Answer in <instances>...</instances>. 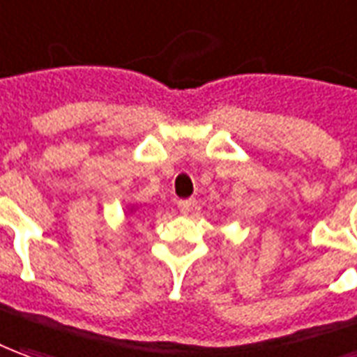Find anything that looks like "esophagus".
Wrapping results in <instances>:
<instances>
[{"instance_id":"esophagus-1","label":"esophagus","mask_w":357,"mask_h":357,"mask_svg":"<svg viewBox=\"0 0 357 357\" xmlns=\"http://www.w3.org/2000/svg\"><path fill=\"white\" fill-rule=\"evenodd\" d=\"M194 206H196V200H194V198H188V200H178V210H181V213H190Z\"/></svg>"}]
</instances>
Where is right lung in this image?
<instances>
[{"instance_id":"add662e5","label":"right lung","mask_w":357,"mask_h":357,"mask_svg":"<svg viewBox=\"0 0 357 357\" xmlns=\"http://www.w3.org/2000/svg\"><path fill=\"white\" fill-rule=\"evenodd\" d=\"M132 211H134V208H132Z\"/></svg>"}]
</instances>
